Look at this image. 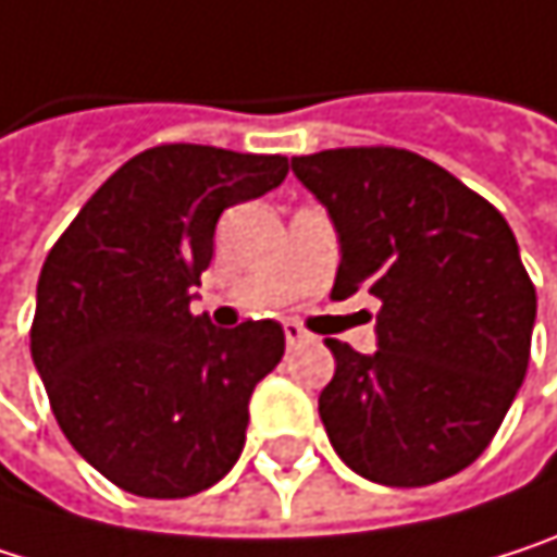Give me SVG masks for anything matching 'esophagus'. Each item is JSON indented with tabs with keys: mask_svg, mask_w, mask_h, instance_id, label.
I'll list each match as a JSON object with an SVG mask.
<instances>
[{
	"mask_svg": "<svg viewBox=\"0 0 557 557\" xmlns=\"http://www.w3.org/2000/svg\"><path fill=\"white\" fill-rule=\"evenodd\" d=\"M285 341H288V347H298V344H308L311 334L298 321H285Z\"/></svg>",
	"mask_w": 557,
	"mask_h": 557,
	"instance_id": "1",
	"label": "esophagus"
}]
</instances>
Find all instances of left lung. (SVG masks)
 Instances as JSON below:
<instances>
[{
	"mask_svg": "<svg viewBox=\"0 0 557 557\" xmlns=\"http://www.w3.org/2000/svg\"><path fill=\"white\" fill-rule=\"evenodd\" d=\"M327 210L334 298L367 288L376 354L327 337L337 370L318 412L341 460L383 486H428L473 463L529 367L535 288L503 213L406 148L292 158Z\"/></svg>",
	"mask_w": 557,
	"mask_h": 557,
	"instance_id": "8db88e82",
	"label": "left lung"
}]
</instances>
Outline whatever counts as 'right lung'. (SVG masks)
Wrapping results in <instances>:
<instances>
[{
  "instance_id": "1",
  "label": "right lung",
  "mask_w": 557,
  "mask_h": 557,
  "mask_svg": "<svg viewBox=\"0 0 557 557\" xmlns=\"http://www.w3.org/2000/svg\"><path fill=\"white\" fill-rule=\"evenodd\" d=\"M288 174L282 154L158 145L74 216L38 278L32 360L74 450L126 493L194 496L243 454L249 396L282 354L275 321L194 314L226 207Z\"/></svg>"
}]
</instances>
